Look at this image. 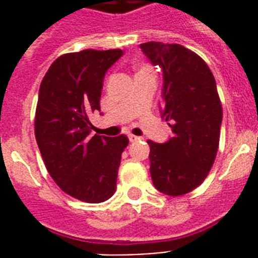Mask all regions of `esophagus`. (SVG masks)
I'll use <instances>...</instances> for the list:
<instances>
[{"label":"esophagus","mask_w":258,"mask_h":258,"mask_svg":"<svg viewBox=\"0 0 258 258\" xmlns=\"http://www.w3.org/2000/svg\"><path fill=\"white\" fill-rule=\"evenodd\" d=\"M128 139H130V142H138V141H141L142 138L135 137V135H133V134H130V135H128Z\"/></svg>","instance_id":"1"}]
</instances>
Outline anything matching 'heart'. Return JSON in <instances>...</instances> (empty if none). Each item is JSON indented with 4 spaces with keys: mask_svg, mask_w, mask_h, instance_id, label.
Masks as SVG:
<instances>
[{
    "mask_svg": "<svg viewBox=\"0 0 258 258\" xmlns=\"http://www.w3.org/2000/svg\"><path fill=\"white\" fill-rule=\"evenodd\" d=\"M146 72H150V69L147 68V66H142V68L139 69V72H138V74H139V73H146Z\"/></svg>",
    "mask_w": 258,
    "mask_h": 258,
    "instance_id": "obj_1",
    "label": "heart"
}]
</instances>
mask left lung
<instances>
[{
    "label": "left lung",
    "instance_id": "left-lung-1",
    "mask_svg": "<svg viewBox=\"0 0 258 258\" xmlns=\"http://www.w3.org/2000/svg\"><path fill=\"white\" fill-rule=\"evenodd\" d=\"M141 50L162 70L161 117L169 121L172 138L147 141L150 174L157 189L181 196L199 186L215 161L222 124V104L211 70L180 44L147 42Z\"/></svg>",
    "mask_w": 258,
    "mask_h": 258
}]
</instances>
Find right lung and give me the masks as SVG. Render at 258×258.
Masks as SVG:
<instances>
[{
	"label": "right lung",
	"instance_id": "right-lung-1",
	"mask_svg": "<svg viewBox=\"0 0 258 258\" xmlns=\"http://www.w3.org/2000/svg\"><path fill=\"white\" fill-rule=\"evenodd\" d=\"M121 50H84L59 56L39 89L35 137L44 165L59 188L86 203H101L116 190L125 135H94L89 115L100 111L105 73Z\"/></svg>",
	"mask_w": 258,
	"mask_h": 258
}]
</instances>
